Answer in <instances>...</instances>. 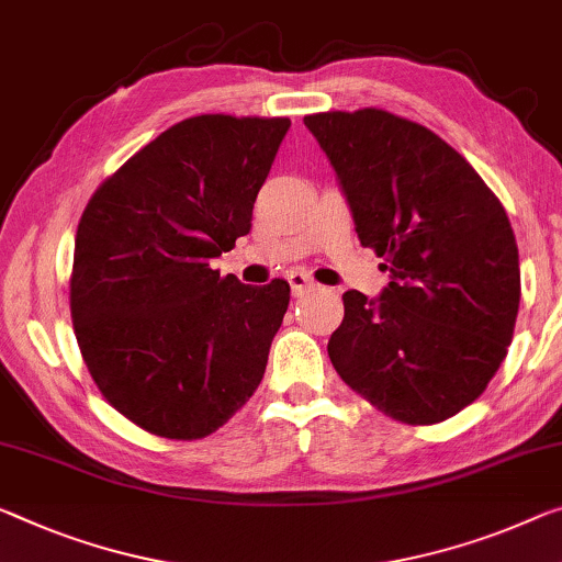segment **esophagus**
<instances>
[{
  "label": "esophagus",
  "mask_w": 562,
  "mask_h": 562,
  "mask_svg": "<svg viewBox=\"0 0 562 562\" xmlns=\"http://www.w3.org/2000/svg\"><path fill=\"white\" fill-rule=\"evenodd\" d=\"M289 283H291V291H293V296H304L306 291H311L316 286L314 283V279H311L308 273H304V271H291L289 276Z\"/></svg>",
  "instance_id": "obj_1"
}]
</instances>
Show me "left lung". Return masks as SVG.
<instances>
[{"label": "left lung", "mask_w": 562, "mask_h": 562, "mask_svg": "<svg viewBox=\"0 0 562 562\" xmlns=\"http://www.w3.org/2000/svg\"><path fill=\"white\" fill-rule=\"evenodd\" d=\"M361 246L384 256L376 299L344 293L329 359L353 392L407 425H435L485 392L507 357L520 258L503 203L442 137L386 110L318 112Z\"/></svg>", "instance_id": "8db88e82"}]
</instances>
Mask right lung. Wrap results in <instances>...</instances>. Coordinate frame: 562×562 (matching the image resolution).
Here are the masks:
<instances>
[{"label": "right lung", "mask_w": 562, "mask_h": 562, "mask_svg": "<svg viewBox=\"0 0 562 562\" xmlns=\"http://www.w3.org/2000/svg\"><path fill=\"white\" fill-rule=\"evenodd\" d=\"M289 127V117H188L137 150L82 213L77 344L102 396L153 435H211L261 384L291 289L221 279L211 258L251 231Z\"/></svg>", "instance_id": "right-lung-1"}]
</instances>
